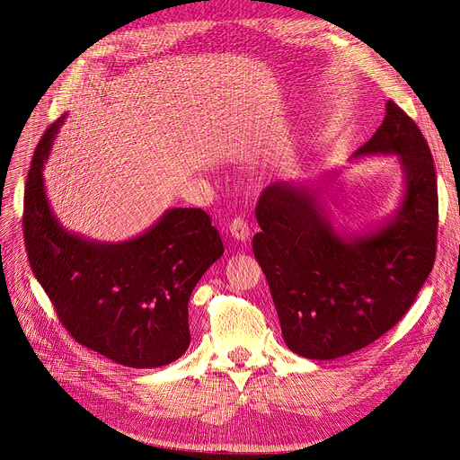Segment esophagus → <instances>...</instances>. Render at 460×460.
I'll return each instance as SVG.
<instances>
[{"label":"esophagus","instance_id":"34e87169","mask_svg":"<svg viewBox=\"0 0 460 460\" xmlns=\"http://www.w3.org/2000/svg\"><path fill=\"white\" fill-rule=\"evenodd\" d=\"M229 233L231 236L234 238V241H241V243H246L250 238V227H248V222L244 217H234L233 222L229 224Z\"/></svg>","mask_w":460,"mask_h":460}]
</instances>
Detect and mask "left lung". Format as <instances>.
<instances>
[{
	"label": "left lung",
	"instance_id": "8db88e82",
	"mask_svg": "<svg viewBox=\"0 0 460 460\" xmlns=\"http://www.w3.org/2000/svg\"><path fill=\"white\" fill-rule=\"evenodd\" d=\"M396 155L402 197L379 224L336 227L325 197L342 169L322 181H278L259 197L261 265L291 351L331 361L367 348L415 301L436 255L438 188L432 154L413 119L393 102L382 126L349 162Z\"/></svg>",
	"mask_w": 460,
	"mask_h": 460
}]
</instances>
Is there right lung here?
<instances>
[{
    "instance_id": "right-lung-1",
    "label": "right lung",
    "mask_w": 460,
    "mask_h": 460,
    "mask_svg": "<svg viewBox=\"0 0 460 460\" xmlns=\"http://www.w3.org/2000/svg\"><path fill=\"white\" fill-rule=\"evenodd\" d=\"M66 116L39 141L24 193L31 270L78 344L131 368L165 367L190 346L188 303L224 255L201 208H169L145 233L102 243L67 231L47 197L43 169Z\"/></svg>"
}]
</instances>
